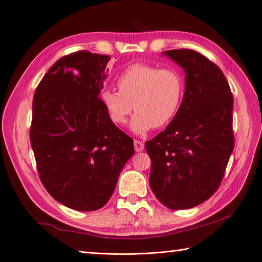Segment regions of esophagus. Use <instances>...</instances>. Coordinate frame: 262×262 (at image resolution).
Masks as SVG:
<instances>
[{"label": "esophagus", "instance_id": "34e87169", "mask_svg": "<svg viewBox=\"0 0 262 262\" xmlns=\"http://www.w3.org/2000/svg\"><path fill=\"white\" fill-rule=\"evenodd\" d=\"M134 149H136V152H142V150L144 149V143L141 141L138 140H134Z\"/></svg>", "mask_w": 262, "mask_h": 262}]
</instances>
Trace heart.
Masks as SVG:
<instances>
[{"mask_svg": "<svg viewBox=\"0 0 262 262\" xmlns=\"http://www.w3.org/2000/svg\"><path fill=\"white\" fill-rule=\"evenodd\" d=\"M119 91L101 93V102L115 124L123 125L134 108L130 129L145 134L168 124L177 115L184 98L185 85L175 69L133 64L118 77Z\"/></svg>", "mask_w": 262, "mask_h": 262, "instance_id": "b5f03b06", "label": "heart"}]
</instances>
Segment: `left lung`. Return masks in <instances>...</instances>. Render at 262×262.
<instances>
[{"instance_id": "8db88e82", "label": "left lung", "mask_w": 262, "mask_h": 262, "mask_svg": "<svg viewBox=\"0 0 262 262\" xmlns=\"http://www.w3.org/2000/svg\"><path fill=\"white\" fill-rule=\"evenodd\" d=\"M184 70L185 94L177 115L145 143L149 186L165 207L184 210L216 191L234 148L233 95L221 69L201 53H162Z\"/></svg>"}]
</instances>
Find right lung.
<instances>
[{"label": "right lung", "instance_id": "add662e5", "mask_svg": "<svg viewBox=\"0 0 262 262\" xmlns=\"http://www.w3.org/2000/svg\"><path fill=\"white\" fill-rule=\"evenodd\" d=\"M109 60L89 51L66 55L34 95L30 143L39 177L53 199L76 211L104 207L134 153L99 98Z\"/></svg>", "mask_w": 262, "mask_h": 262}]
</instances>
